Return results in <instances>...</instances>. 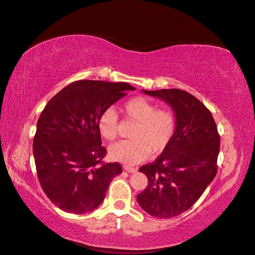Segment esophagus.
<instances>
[{"label": "esophagus", "instance_id": "esophagus-1", "mask_svg": "<svg viewBox=\"0 0 255 255\" xmlns=\"http://www.w3.org/2000/svg\"><path fill=\"white\" fill-rule=\"evenodd\" d=\"M125 171H127L128 173H136L137 169H134V167L131 166H125Z\"/></svg>", "mask_w": 255, "mask_h": 255}]
</instances>
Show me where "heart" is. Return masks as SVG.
<instances>
[{
	"mask_svg": "<svg viewBox=\"0 0 255 255\" xmlns=\"http://www.w3.org/2000/svg\"><path fill=\"white\" fill-rule=\"evenodd\" d=\"M123 112L136 123L130 138L110 147V156L124 164L133 165L144 160L149 153L160 154L169 147L176 130V119L170 110L160 108L143 97H133L125 103ZM97 128L103 138L117 137L118 118L113 108L103 111L97 119Z\"/></svg>",
	"mask_w": 255,
	"mask_h": 255,
	"instance_id": "1",
	"label": "heart"
}]
</instances>
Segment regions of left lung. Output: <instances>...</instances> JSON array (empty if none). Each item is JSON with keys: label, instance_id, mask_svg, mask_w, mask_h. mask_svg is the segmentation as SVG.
<instances>
[{"label": "left lung", "instance_id": "8db88e82", "mask_svg": "<svg viewBox=\"0 0 255 255\" xmlns=\"http://www.w3.org/2000/svg\"><path fill=\"white\" fill-rule=\"evenodd\" d=\"M169 105L176 119L171 143L153 163L139 172L148 186L137 195L138 204L156 218H173L189 209L217 173L220 138L209 110L196 97L178 89L145 91Z\"/></svg>", "mask_w": 255, "mask_h": 255}]
</instances>
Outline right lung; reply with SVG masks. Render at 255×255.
Here are the masks:
<instances>
[{
	"label": "right lung",
	"instance_id": "right-lung-1",
	"mask_svg": "<svg viewBox=\"0 0 255 255\" xmlns=\"http://www.w3.org/2000/svg\"><path fill=\"white\" fill-rule=\"evenodd\" d=\"M133 90L125 82L81 80L59 92L41 112L32 143L38 180L47 197L66 213L96 209L123 172L116 162H102L107 152L97 119Z\"/></svg>",
	"mask_w": 255,
	"mask_h": 255
}]
</instances>
